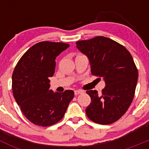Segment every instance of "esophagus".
Listing matches in <instances>:
<instances>
[{
    "instance_id": "1",
    "label": "esophagus",
    "mask_w": 149,
    "mask_h": 149,
    "mask_svg": "<svg viewBox=\"0 0 149 149\" xmlns=\"http://www.w3.org/2000/svg\"><path fill=\"white\" fill-rule=\"evenodd\" d=\"M82 93H83V91L81 90H74V95H77L79 94H81Z\"/></svg>"
}]
</instances>
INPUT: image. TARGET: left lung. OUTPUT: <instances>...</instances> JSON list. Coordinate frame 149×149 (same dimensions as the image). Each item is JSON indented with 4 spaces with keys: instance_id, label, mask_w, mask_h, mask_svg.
<instances>
[{
    "instance_id": "8db88e82",
    "label": "left lung",
    "mask_w": 149,
    "mask_h": 149,
    "mask_svg": "<svg viewBox=\"0 0 149 149\" xmlns=\"http://www.w3.org/2000/svg\"><path fill=\"white\" fill-rule=\"evenodd\" d=\"M76 45L89 59L92 74L103 78L106 84L101 95L96 90L86 91L91 98L86 116L101 125L116 122L129 108L137 84L138 71L132 56L123 45L104 36L77 41Z\"/></svg>"
}]
</instances>
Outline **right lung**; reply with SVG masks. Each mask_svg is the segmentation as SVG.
<instances>
[{
	"label": "right lung",
	"mask_w": 149,
	"mask_h": 149,
	"mask_svg": "<svg viewBox=\"0 0 149 149\" xmlns=\"http://www.w3.org/2000/svg\"><path fill=\"white\" fill-rule=\"evenodd\" d=\"M69 47L63 42H41L29 48L17 63L12 77L13 96L30 122L39 126L52 125L63 119L72 90L54 93L50 80L55 71V59Z\"/></svg>",
	"instance_id": "right-lung-1"
}]
</instances>
